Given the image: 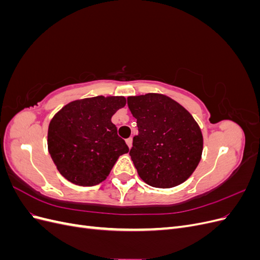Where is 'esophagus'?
I'll use <instances>...</instances> for the list:
<instances>
[{"mask_svg": "<svg viewBox=\"0 0 260 260\" xmlns=\"http://www.w3.org/2000/svg\"><path fill=\"white\" fill-rule=\"evenodd\" d=\"M125 143H127L129 148H131V146H132V138H129V139L125 140Z\"/></svg>", "mask_w": 260, "mask_h": 260, "instance_id": "esophagus-1", "label": "esophagus"}]
</instances>
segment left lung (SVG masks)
Wrapping results in <instances>:
<instances>
[{
    "instance_id": "left-lung-1",
    "label": "left lung",
    "mask_w": 260,
    "mask_h": 260,
    "mask_svg": "<svg viewBox=\"0 0 260 260\" xmlns=\"http://www.w3.org/2000/svg\"><path fill=\"white\" fill-rule=\"evenodd\" d=\"M127 101L139 130L129 154L140 178L160 188L183 183L201 160L199 124L184 107L162 94L129 96Z\"/></svg>"
}]
</instances>
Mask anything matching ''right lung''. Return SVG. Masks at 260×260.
<instances>
[{
  "instance_id": "right-lung-1",
  "label": "right lung",
  "mask_w": 260,
  "mask_h": 260,
  "mask_svg": "<svg viewBox=\"0 0 260 260\" xmlns=\"http://www.w3.org/2000/svg\"><path fill=\"white\" fill-rule=\"evenodd\" d=\"M124 105L123 96H95L74 101L53 117L48 147L62 177L81 186L106 179L118 157L129 152L112 122Z\"/></svg>"
}]
</instances>
